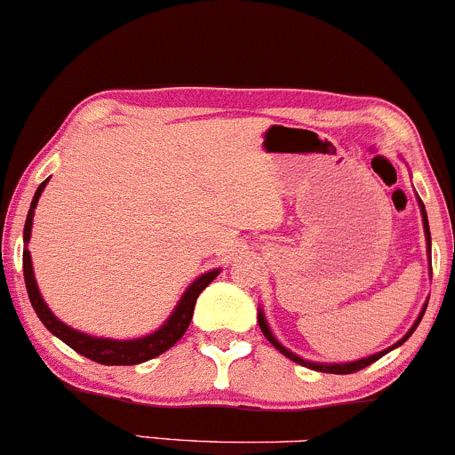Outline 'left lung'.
Here are the masks:
<instances>
[{
    "label": "left lung",
    "mask_w": 455,
    "mask_h": 455,
    "mask_svg": "<svg viewBox=\"0 0 455 455\" xmlns=\"http://www.w3.org/2000/svg\"><path fill=\"white\" fill-rule=\"evenodd\" d=\"M417 203H419V210H421V222H424V233H426V252H427V260H430V278H432V239H430V224H427V213H426V207H424V203H421V198H419V196H417ZM426 307H427V301L424 304V307H421L419 316H417V318H415V323H412V327L409 329V331L404 333V336L400 338L398 342L394 344V347L385 348V351H379V353H374V355H368V357L355 359V362H347V363H321V362H310V359H304V357H299V355H297V353L289 351V348H286L284 344H282V342L278 340V338L274 336V331H271V329H269V325H267V318H265L263 307H259V327H260V331H263V336L267 338V340H269L271 344H274V347L278 348V351H280L282 355H284V357H289L291 362H295V363H299V365H306V368L316 370V372H329V374H351V372H357V370L365 368V365L374 363V362H377V359L383 357V355H387L389 351H394V348L402 347V344H404L406 340H409V338L412 336V331H415L417 325H419L421 318H424Z\"/></svg>",
    "instance_id": "left-lung-1"
}]
</instances>
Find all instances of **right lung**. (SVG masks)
<instances>
[{
	"label": "right lung",
	"instance_id": "right-lung-1",
	"mask_svg": "<svg viewBox=\"0 0 455 455\" xmlns=\"http://www.w3.org/2000/svg\"><path fill=\"white\" fill-rule=\"evenodd\" d=\"M49 180H44L43 184L38 186L34 198H31V205L28 212V220H25V228H23V275H25V286H28V295L31 306H34L36 315H38L43 325L49 329L53 336L60 338L61 342H66L68 347L75 348L78 355L83 357L92 359L96 363H104V365H134V363H143L148 359H154L162 355L164 351H169L173 344L180 340L181 336L186 333L188 325H190L192 315H195V306L198 295L207 289V284H212L213 280L218 278L220 274V267L218 269H210L205 274H201L198 278L188 284V289L184 291V295L180 297L177 306L173 307L169 318H166L162 325L156 329V331L148 333V336L140 338H132V340H113V338H98V336H90V333H83L78 329L66 325L64 321H60L51 307L46 306L43 293L38 289V282H36L34 275V265H31V254L28 250L29 237H31V224H34V212L36 205H38V198L44 192Z\"/></svg>",
	"mask_w": 455,
	"mask_h": 455
}]
</instances>
